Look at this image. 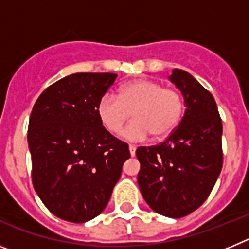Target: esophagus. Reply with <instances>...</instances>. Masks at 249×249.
<instances>
[{"label":"esophagus","mask_w":249,"mask_h":249,"mask_svg":"<svg viewBox=\"0 0 249 249\" xmlns=\"http://www.w3.org/2000/svg\"><path fill=\"white\" fill-rule=\"evenodd\" d=\"M129 153H131V156L133 157V156L136 155V146H133V144H129Z\"/></svg>","instance_id":"esophagus-1"}]
</instances>
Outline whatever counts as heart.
Listing matches in <instances>:
<instances>
[{
    "label": "heart",
    "mask_w": 249,
    "mask_h": 249,
    "mask_svg": "<svg viewBox=\"0 0 249 249\" xmlns=\"http://www.w3.org/2000/svg\"><path fill=\"white\" fill-rule=\"evenodd\" d=\"M183 100L177 91L163 89L160 82L137 80L126 83L114 96L105 93L97 105V114L103 126L116 133L132 117L135 120L122 131L128 141H143L152 133L156 138L166 137L183 116Z\"/></svg>",
    "instance_id": "obj_1"
}]
</instances>
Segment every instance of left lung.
I'll return each mask as SVG.
<instances>
[{
    "label": "left lung",
    "instance_id": "8db88e82",
    "mask_svg": "<svg viewBox=\"0 0 249 249\" xmlns=\"http://www.w3.org/2000/svg\"><path fill=\"white\" fill-rule=\"evenodd\" d=\"M184 97L186 112L164 142L136 151L138 186L155 212L182 218L208 198L223 164L222 120L212 94L183 70L169 76Z\"/></svg>",
    "mask_w": 249,
    "mask_h": 249
}]
</instances>
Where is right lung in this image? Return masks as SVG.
Segmentation results:
<instances>
[{
    "mask_svg": "<svg viewBox=\"0 0 249 249\" xmlns=\"http://www.w3.org/2000/svg\"><path fill=\"white\" fill-rule=\"evenodd\" d=\"M116 73H74L37 98L28 123L32 183L56 217L83 223L102 213L131 157L102 126L97 105Z\"/></svg>",
    "mask_w": 249,
    "mask_h": 249,
    "instance_id": "obj_1",
    "label": "right lung"
}]
</instances>
